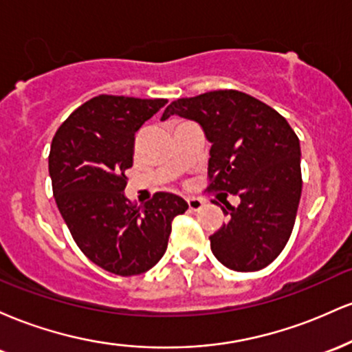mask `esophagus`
<instances>
[{
  "label": "esophagus",
  "mask_w": 352,
  "mask_h": 352,
  "mask_svg": "<svg viewBox=\"0 0 352 352\" xmlns=\"http://www.w3.org/2000/svg\"><path fill=\"white\" fill-rule=\"evenodd\" d=\"M187 204H188V208L195 212V210H200V208H201V205H204V201H201L200 199H195V197H188Z\"/></svg>",
  "instance_id": "obj_1"
}]
</instances>
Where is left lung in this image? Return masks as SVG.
<instances>
[{"instance_id":"8db88e82","label":"left lung","mask_w":352,"mask_h":352,"mask_svg":"<svg viewBox=\"0 0 352 352\" xmlns=\"http://www.w3.org/2000/svg\"><path fill=\"white\" fill-rule=\"evenodd\" d=\"M180 116L201 127L210 147V190L240 197L225 204L227 223L210 236L212 253L233 272H258L288 243L301 199L300 139L281 114L240 91L177 99L162 120Z\"/></svg>"}]
</instances>
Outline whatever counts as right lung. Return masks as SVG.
I'll use <instances>...</instances> for the list:
<instances>
[{"label":"right lung","mask_w":352,"mask_h":352,"mask_svg":"<svg viewBox=\"0 0 352 352\" xmlns=\"http://www.w3.org/2000/svg\"><path fill=\"white\" fill-rule=\"evenodd\" d=\"M167 99L98 96L76 109L56 132L50 177L59 213L89 260L109 273L134 276L159 263L173 218L187 201L157 192L142 207L125 197L135 132Z\"/></svg>","instance_id":"add662e5"}]
</instances>
